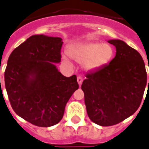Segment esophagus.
I'll return each mask as SVG.
<instances>
[{"mask_svg": "<svg viewBox=\"0 0 149 149\" xmlns=\"http://www.w3.org/2000/svg\"><path fill=\"white\" fill-rule=\"evenodd\" d=\"M77 82L79 86H81L82 83H83V78L80 77H77Z\"/></svg>", "mask_w": 149, "mask_h": 149, "instance_id": "34e87169", "label": "esophagus"}]
</instances>
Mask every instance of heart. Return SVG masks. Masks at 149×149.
Listing matches in <instances>:
<instances>
[{
    "label": "heart",
    "instance_id": "heart-1",
    "mask_svg": "<svg viewBox=\"0 0 149 149\" xmlns=\"http://www.w3.org/2000/svg\"><path fill=\"white\" fill-rule=\"evenodd\" d=\"M69 56L80 63H83L87 71H95L108 65L114 56L113 47L99 42H88L73 44L68 49ZM62 60L69 63L66 55H62Z\"/></svg>",
    "mask_w": 149,
    "mask_h": 149
}]
</instances>
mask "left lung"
Segmentation results:
<instances>
[{
  "label": "left lung",
  "mask_w": 149,
  "mask_h": 149,
  "mask_svg": "<svg viewBox=\"0 0 149 149\" xmlns=\"http://www.w3.org/2000/svg\"><path fill=\"white\" fill-rule=\"evenodd\" d=\"M107 42L116 48L115 57L86 75L81 85L89 118L102 126L118 124L134 114L147 84L145 62L139 53L124 41Z\"/></svg>",
  "instance_id": "left-lung-1"
}]
</instances>
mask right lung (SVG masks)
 <instances>
[{
  "label": "right lung",
  "mask_w": 149,
  "mask_h": 149,
  "mask_svg": "<svg viewBox=\"0 0 149 149\" xmlns=\"http://www.w3.org/2000/svg\"><path fill=\"white\" fill-rule=\"evenodd\" d=\"M62 44L59 37L32 35L8 60L4 84L12 107L37 126L58 124L66 103L79 88L76 75L66 77L56 66L61 61Z\"/></svg>",
  "instance_id": "obj_1"
}]
</instances>
